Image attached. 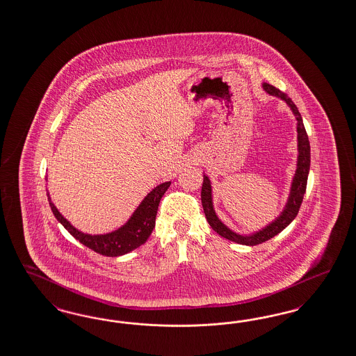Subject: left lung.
I'll list each match as a JSON object with an SVG mask.
<instances>
[{"mask_svg":"<svg viewBox=\"0 0 356 356\" xmlns=\"http://www.w3.org/2000/svg\"><path fill=\"white\" fill-rule=\"evenodd\" d=\"M264 90L273 97H277L280 99L284 100V103L290 107L291 113L296 116L297 120V142H298V156H297V170L293 176V181L290 185V192L289 197L284 204V211L280 213L275 220H273L270 224L266 227L259 229L258 232L250 233V234H240L234 230L228 228L216 213L213 205V195H212V183L207 175H204V181H202V188H201V202L204 208V213L216 233H218L221 237L227 238L229 241L241 243V245H248V246H254L258 243L268 241L281 233L287 225L291 224V221L297 217L302 204V200L306 192V185H307V177L310 172V143H309V136L306 134V129L303 126L302 116L299 114L297 106L294 102L290 99L284 92L275 88L274 86L269 83L262 85Z\"/></svg>","mask_w":356,"mask_h":356,"instance_id":"obj_1","label":"left lung"}]
</instances>
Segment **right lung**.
Returning a JSON list of instances; mask_svg holds the SVG:
<instances>
[{"label": "right lung", "mask_w": 356, "mask_h": 356, "mask_svg": "<svg viewBox=\"0 0 356 356\" xmlns=\"http://www.w3.org/2000/svg\"><path fill=\"white\" fill-rule=\"evenodd\" d=\"M171 181L163 183L155 186L139 204V207L131 214L127 221L110 233L104 234H88L79 229L72 227V222L63 217L53 204L51 197L47 192V199L53 213L58 221L65 227L75 240L83 243L91 250L99 253L102 256L119 257L127 254L129 252L139 248L148 240L152 230L155 228L157 208L163 195L170 188Z\"/></svg>", "instance_id": "1"}]
</instances>
